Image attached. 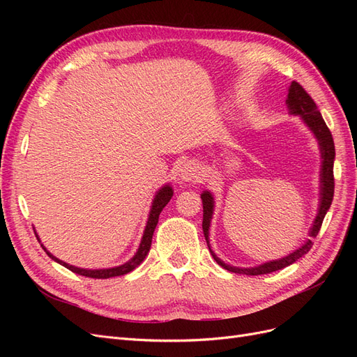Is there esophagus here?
Segmentation results:
<instances>
[{
    "label": "esophagus",
    "instance_id": "34e87169",
    "mask_svg": "<svg viewBox=\"0 0 357 357\" xmlns=\"http://www.w3.org/2000/svg\"><path fill=\"white\" fill-rule=\"evenodd\" d=\"M201 176H202L201 167L198 164H193V162H188V164L183 165L178 171V178L185 183L198 181Z\"/></svg>",
    "mask_w": 357,
    "mask_h": 357
}]
</instances>
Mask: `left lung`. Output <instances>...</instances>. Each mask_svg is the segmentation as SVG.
Returning a JSON list of instances; mask_svg holds the SVG:
<instances>
[{
    "instance_id": "1",
    "label": "left lung",
    "mask_w": 357,
    "mask_h": 357,
    "mask_svg": "<svg viewBox=\"0 0 357 357\" xmlns=\"http://www.w3.org/2000/svg\"><path fill=\"white\" fill-rule=\"evenodd\" d=\"M286 105L289 114L291 116H299V119L304 125L310 129L311 134L314 135L319 144L320 150V186H319V208L316 219L312 222L311 228L308 231V238L304 241L301 247H298L296 250L289 253L287 256H283L280 259H274V261H268L264 262L257 266H250V268H241V266H232L225 264L220 257H218L213 252L211 244H210V225L213 219V213H214V197L210 190H204L201 193V199H202V207H204V219H202V231L205 241L208 244V250L211 256L214 257V261L218 262L222 268L228 269L231 273L236 274H245V275H261V274H269L278 271V269H283L294 262H296L298 259H301L304 255L310 252V248L312 247V238H316L320 228L323 219L331 208V204L333 199V160H335V144H333V138L329 131V128L326 126L325 121L317 110L316 102L311 100V96L304 91V88L296 82H291L287 91V98H286Z\"/></svg>"
}]
</instances>
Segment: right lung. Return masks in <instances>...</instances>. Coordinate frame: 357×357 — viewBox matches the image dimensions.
Returning a JSON list of instances; mask_svg holds the SVG:
<instances>
[{"instance_id": "right-lung-1", "label": "right lung", "mask_w": 357, "mask_h": 357, "mask_svg": "<svg viewBox=\"0 0 357 357\" xmlns=\"http://www.w3.org/2000/svg\"><path fill=\"white\" fill-rule=\"evenodd\" d=\"M172 193H174V190H172L169 183H167V185L162 186L156 193H155V198L152 201V207H150V211H149V218H147V223H146V228H144V232H143V236H142V243H139L138 248L135 255L129 259L128 262L119 265V266H113V268H100V269H88V268H79V266H74V265H70L67 262L61 261V259H58L56 256H53L47 248L41 244V247L45 248V252L49 255V257H52L53 261L61 264L62 266L68 268L70 271L79 274V275H84V277H91V278H112V277H119V275H125L128 273L134 271V269L142 264L146 256L149 255L150 252V245H152V238H153V232H155V228L158 225V220H159V214L160 211L164 210L165 205L169 202V199L172 198ZM37 235V232H36ZM37 238L40 241V236L37 235ZM41 243V241H40Z\"/></svg>"}]
</instances>
